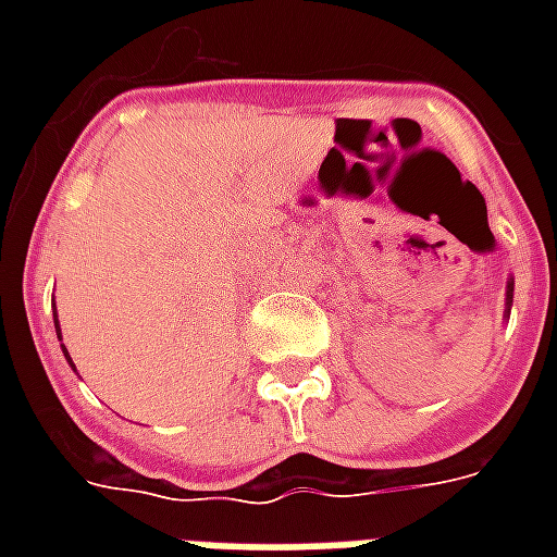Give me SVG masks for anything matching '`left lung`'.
<instances>
[{
	"label": "left lung",
	"instance_id": "left-lung-1",
	"mask_svg": "<svg viewBox=\"0 0 557 557\" xmlns=\"http://www.w3.org/2000/svg\"><path fill=\"white\" fill-rule=\"evenodd\" d=\"M510 307H513V280L507 283V313H510Z\"/></svg>",
	"mask_w": 557,
	"mask_h": 557
}]
</instances>
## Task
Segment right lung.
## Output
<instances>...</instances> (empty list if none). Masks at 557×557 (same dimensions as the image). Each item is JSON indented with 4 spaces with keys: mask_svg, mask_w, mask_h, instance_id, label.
Returning a JSON list of instances; mask_svg holds the SVG:
<instances>
[{
    "mask_svg": "<svg viewBox=\"0 0 557 557\" xmlns=\"http://www.w3.org/2000/svg\"><path fill=\"white\" fill-rule=\"evenodd\" d=\"M53 322H55V331H59V319H55V310H53ZM59 339H62V331H59ZM62 351H65L67 363H71V367H74V361H71V355H67V349H65V346H62ZM74 370H77V367H74Z\"/></svg>",
    "mask_w": 557,
    "mask_h": 557,
    "instance_id": "obj_1",
    "label": "right lung"
}]
</instances>
